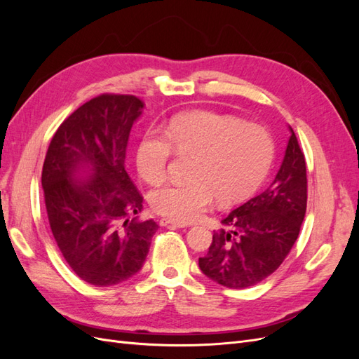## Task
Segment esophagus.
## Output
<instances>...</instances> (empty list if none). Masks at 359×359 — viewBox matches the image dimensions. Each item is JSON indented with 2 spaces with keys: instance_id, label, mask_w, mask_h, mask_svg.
I'll use <instances>...</instances> for the list:
<instances>
[{
  "instance_id": "esophagus-1",
  "label": "esophagus",
  "mask_w": 359,
  "mask_h": 359,
  "mask_svg": "<svg viewBox=\"0 0 359 359\" xmlns=\"http://www.w3.org/2000/svg\"><path fill=\"white\" fill-rule=\"evenodd\" d=\"M160 226L163 227H187V223H181V222H175V220H170V219H161L160 220Z\"/></svg>"
}]
</instances>
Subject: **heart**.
<instances>
[{"label":"heart","mask_w":359,"mask_h":359,"mask_svg":"<svg viewBox=\"0 0 359 359\" xmlns=\"http://www.w3.org/2000/svg\"><path fill=\"white\" fill-rule=\"evenodd\" d=\"M172 149L194 154L187 182L156 189L149 205L175 222H193L214 198L232 203L247 198L266 177L274 142L264 127L229 115L196 111L173 116L163 128H149L136 148V169L145 182L158 184L168 175Z\"/></svg>","instance_id":"1"}]
</instances>
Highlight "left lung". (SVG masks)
Listing matches in <instances>:
<instances>
[{
    "instance_id": "1",
    "label": "left lung",
    "mask_w": 359,
    "mask_h": 359,
    "mask_svg": "<svg viewBox=\"0 0 359 359\" xmlns=\"http://www.w3.org/2000/svg\"><path fill=\"white\" fill-rule=\"evenodd\" d=\"M283 161L269 187L238 206L214 232L202 273L215 283L244 289L262 281L283 264L299 235L307 210L306 158L289 126Z\"/></svg>"
}]
</instances>
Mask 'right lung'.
<instances>
[{
    "instance_id": "1",
    "label": "right lung",
    "mask_w": 359,
    "mask_h": 359,
    "mask_svg": "<svg viewBox=\"0 0 359 359\" xmlns=\"http://www.w3.org/2000/svg\"><path fill=\"white\" fill-rule=\"evenodd\" d=\"M142 111L135 95L91 99L58 127L43 163L53 238L74 274L94 286L137 274L158 229L154 220H129L144 202L124 168L130 130Z\"/></svg>"
}]
</instances>
